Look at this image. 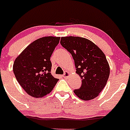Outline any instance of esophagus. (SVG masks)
I'll list each match as a JSON object with an SVG mask.
<instances>
[{"instance_id":"34e87169","label":"esophagus","mask_w":130,"mask_h":130,"mask_svg":"<svg viewBox=\"0 0 130 130\" xmlns=\"http://www.w3.org/2000/svg\"><path fill=\"white\" fill-rule=\"evenodd\" d=\"M70 75V73H69V72H68V71H66V72L64 73V75H62V77H64V78H68Z\"/></svg>"}]
</instances>
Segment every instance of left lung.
Listing matches in <instances>:
<instances>
[{"label":"left lung","mask_w":130,"mask_h":130,"mask_svg":"<svg viewBox=\"0 0 130 130\" xmlns=\"http://www.w3.org/2000/svg\"><path fill=\"white\" fill-rule=\"evenodd\" d=\"M60 44L71 54L76 72L82 85L74 93L78 98L89 101L104 89L109 75V66L104 53L90 40L79 37H61Z\"/></svg>","instance_id":"8db88e82"}]
</instances>
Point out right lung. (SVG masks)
I'll return each instance as SVG.
<instances>
[{
  "label": "right lung",
  "instance_id": "add662e5",
  "mask_svg": "<svg viewBox=\"0 0 130 130\" xmlns=\"http://www.w3.org/2000/svg\"><path fill=\"white\" fill-rule=\"evenodd\" d=\"M60 37H44L31 43L14 62L13 70L18 83L33 97L50 93L59 79L51 73L50 57Z\"/></svg>",
  "mask_w": 130,
  "mask_h": 130
}]
</instances>
